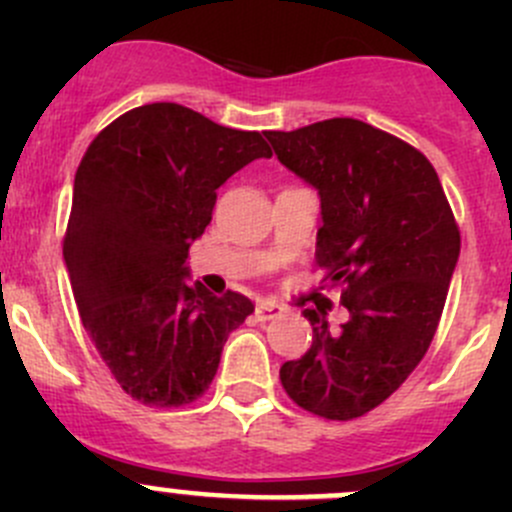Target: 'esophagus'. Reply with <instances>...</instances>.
Wrapping results in <instances>:
<instances>
[{
    "instance_id": "34e87169",
    "label": "esophagus",
    "mask_w": 512,
    "mask_h": 512,
    "mask_svg": "<svg viewBox=\"0 0 512 512\" xmlns=\"http://www.w3.org/2000/svg\"><path fill=\"white\" fill-rule=\"evenodd\" d=\"M255 314H257V319H262V322H267V319L280 317L282 307H280V304H275V302H260V304H257V307H255Z\"/></svg>"
}]
</instances>
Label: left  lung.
<instances>
[{
  "label": "left lung",
  "instance_id": "obj_1",
  "mask_svg": "<svg viewBox=\"0 0 512 512\" xmlns=\"http://www.w3.org/2000/svg\"><path fill=\"white\" fill-rule=\"evenodd\" d=\"M287 170L322 203L317 265L342 285L349 319L304 309L312 347L285 361L289 399L349 421L389 399L431 347L461 252V232L436 170L414 146L356 118L265 131Z\"/></svg>",
  "mask_w": 512,
  "mask_h": 512
}]
</instances>
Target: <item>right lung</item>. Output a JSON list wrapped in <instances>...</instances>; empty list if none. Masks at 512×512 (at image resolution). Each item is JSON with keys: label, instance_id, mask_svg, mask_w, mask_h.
<instances>
[{"label": "right lung", "instance_id": "obj_1", "mask_svg": "<svg viewBox=\"0 0 512 512\" xmlns=\"http://www.w3.org/2000/svg\"><path fill=\"white\" fill-rule=\"evenodd\" d=\"M272 151L180 103H148L91 141L74 178L64 260L81 322L128 396L185 406L208 391L232 329L255 312L190 282L188 250L230 175Z\"/></svg>", "mask_w": 512, "mask_h": 512}]
</instances>
